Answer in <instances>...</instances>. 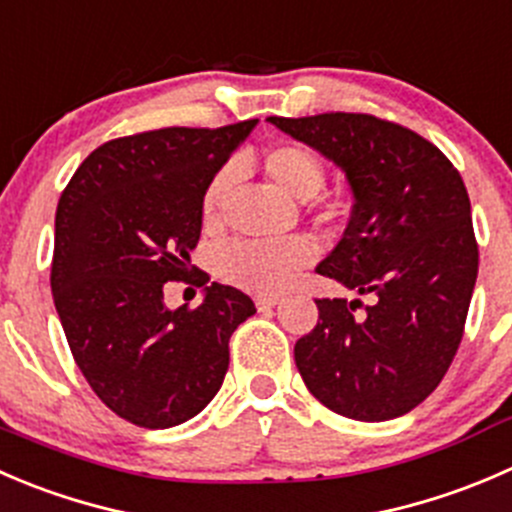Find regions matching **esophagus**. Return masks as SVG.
I'll return each instance as SVG.
<instances>
[{
    "instance_id": "34e87169",
    "label": "esophagus",
    "mask_w": 512,
    "mask_h": 512,
    "mask_svg": "<svg viewBox=\"0 0 512 512\" xmlns=\"http://www.w3.org/2000/svg\"><path fill=\"white\" fill-rule=\"evenodd\" d=\"M276 303H278L276 296H258L256 298V308H258V311H271V308L276 306Z\"/></svg>"
}]
</instances>
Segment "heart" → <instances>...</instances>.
<instances>
[{
	"mask_svg": "<svg viewBox=\"0 0 512 512\" xmlns=\"http://www.w3.org/2000/svg\"><path fill=\"white\" fill-rule=\"evenodd\" d=\"M261 171L281 194L293 201H313L323 194L328 181L326 164L321 156L301 144L268 146L261 154ZM231 184V171L221 169L206 184L201 194V214L206 224H214L221 216L226 189ZM313 258L306 239L276 241H239L224 249L216 261V271L224 281L251 293H278L296 278V273Z\"/></svg>",
	"mask_w": 512,
	"mask_h": 512,
	"instance_id": "b5f03b06",
	"label": "heart"
}]
</instances>
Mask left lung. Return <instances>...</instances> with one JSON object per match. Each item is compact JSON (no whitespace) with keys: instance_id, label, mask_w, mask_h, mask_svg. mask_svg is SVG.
<instances>
[{"instance_id":"left-lung-1","label":"left lung","mask_w":512,"mask_h":512,"mask_svg":"<svg viewBox=\"0 0 512 512\" xmlns=\"http://www.w3.org/2000/svg\"><path fill=\"white\" fill-rule=\"evenodd\" d=\"M341 166L351 221L316 271L371 296L316 298L318 323L293 356L308 391L338 416L391 421L443 381L478 278L470 199L448 156L416 131L371 114L268 116Z\"/></svg>"}]
</instances>
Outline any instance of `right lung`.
<instances>
[{
  "mask_svg": "<svg viewBox=\"0 0 512 512\" xmlns=\"http://www.w3.org/2000/svg\"><path fill=\"white\" fill-rule=\"evenodd\" d=\"M256 119L221 129L141 131L101 144L74 171L54 221L52 293L69 348L109 411L171 428L209 406L229 371L231 333L256 306L206 286L199 308L164 306V283L189 278L201 194Z\"/></svg>",
  "mask_w": 512,
  "mask_h": 512,
  "instance_id": "right-lung-1",
  "label": "right lung"
}]
</instances>
